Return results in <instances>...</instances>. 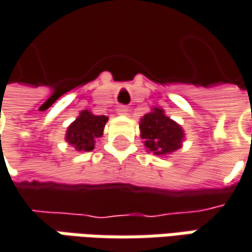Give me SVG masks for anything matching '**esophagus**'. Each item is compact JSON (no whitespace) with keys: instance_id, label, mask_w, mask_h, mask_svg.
<instances>
[{"instance_id":"esophagus-1","label":"esophagus","mask_w":252,"mask_h":252,"mask_svg":"<svg viewBox=\"0 0 252 252\" xmlns=\"http://www.w3.org/2000/svg\"><path fill=\"white\" fill-rule=\"evenodd\" d=\"M117 114H118V115H126V114H128V108L124 107V105H121V107L117 108Z\"/></svg>"}]
</instances>
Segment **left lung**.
Segmentation results:
<instances>
[{
  "instance_id": "obj_1",
  "label": "left lung",
  "mask_w": 252,
  "mask_h": 252,
  "mask_svg": "<svg viewBox=\"0 0 252 252\" xmlns=\"http://www.w3.org/2000/svg\"><path fill=\"white\" fill-rule=\"evenodd\" d=\"M140 129L145 148L156 156H168L183 145V128L167 117L161 108L156 107L145 114L141 118Z\"/></svg>"
}]
</instances>
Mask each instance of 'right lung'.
<instances>
[{"instance_id":"obj_1","label":"right lung","mask_w":252,"mask_h":252,"mask_svg":"<svg viewBox=\"0 0 252 252\" xmlns=\"http://www.w3.org/2000/svg\"><path fill=\"white\" fill-rule=\"evenodd\" d=\"M108 121L105 115H94L88 110L80 112L77 120L67 128L65 141L77 151H93L95 141L102 135L104 126Z\"/></svg>"}]
</instances>
